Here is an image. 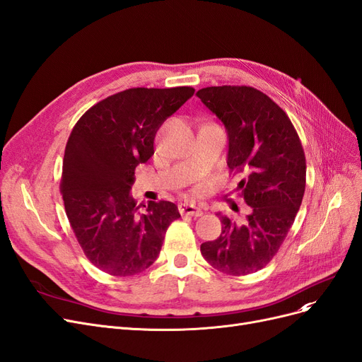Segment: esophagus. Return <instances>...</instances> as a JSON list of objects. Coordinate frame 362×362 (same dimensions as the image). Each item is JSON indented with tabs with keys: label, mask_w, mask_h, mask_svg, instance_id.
Here are the masks:
<instances>
[{
	"label": "esophagus",
	"mask_w": 362,
	"mask_h": 362,
	"mask_svg": "<svg viewBox=\"0 0 362 362\" xmlns=\"http://www.w3.org/2000/svg\"><path fill=\"white\" fill-rule=\"evenodd\" d=\"M179 210H180L182 215H185V216L198 218V216L203 215V210L199 209V207H197L195 204H191V203H183V204H180Z\"/></svg>",
	"instance_id": "1"
}]
</instances>
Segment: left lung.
<instances>
[{"label":"left lung","instance_id":"8db88e82","mask_svg":"<svg viewBox=\"0 0 362 362\" xmlns=\"http://www.w3.org/2000/svg\"><path fill=\"white\" fill-rule=\"evenodd\" d=\"M228 134L231 171L245 173L237 185L250 206L243 223L221 213V235L202 245V255L230 276L262 270L282 246L305 189V156L288 115L250 86H210L197 92Z\"/></svg>","mask_w":362,"mask_h":362}]
</instances>
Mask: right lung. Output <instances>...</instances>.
Masks as SVG:
<instances>
[{"instance_id":"right-lung-1","label":"right lung","mask_w":362,"mask_h":362,"mask_svg":"<svg viewBox=\"0 0 362 362\" xmlns=\"http://www.w3.org/2000/svg\"><path fill=\"white\" fill-rule=\"evenodd\" d=\"M191 86L131 88L92 105L65 146L61 192L86 258L104 273L132 276L156 261L167 228L180 218L170 202L137 206L134 170L153 155L164 120L194 95Z\"/></svg>"}]
</instances>
